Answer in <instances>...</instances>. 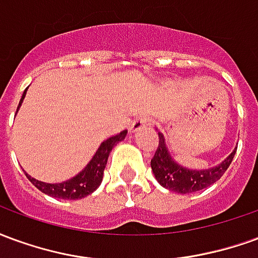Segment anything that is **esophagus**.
<instances>
[{
    "mask_svg": "<svg viewBox=\"0 0 258 258\" xmlns=\"http://www.w3.org/2000/svg\"><path fill=\"white\" fill-rule=\"evenodd\" d=\"M149 123H151V121H149V118L145 117V116H141V117H138L137 120L133 121L131 127H130V133H138V131H141V130H144L145 127H148Z\"/></svg>",
    "mask_w": 258,
    "mask_h": 258,
    "instance_id": "34e87169",
    "label": "esophagus"
}]
</instances>
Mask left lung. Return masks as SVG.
Returning a JSON list of instances; mask_svg holds the SVG:
<instances>
[{
    "instance_id": "1",
    "label": "left lung",
    "mask_w": 258,
    "mask_h": 258,
    "mask_svg": "<svg viewBox=\"0 0 258 258\" xmlns=\"http://www.w3.org/2000/svg\"><path fill=\"white\" fill-rule=\"evenodd\" d=\"M236 151H233L229 156L216 167L207 170H189L182 167L174 160L164 141V135L159 133V146L155 156L151 160L152 171L156 177L157 182L163 188L173 190L177 194H192L210 186L221 178L222 174L227 171L229 164L232 163Z\"/></svg>"
}]
</instances>
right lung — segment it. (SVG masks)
<instances>
[{
    "label": "right lung",
    "mask_w": 258,
    "mask_h": 258,
    "mask_svg": "<svg viewBox=\"0 0 258 258\" xmlns=\"http://www.w3.org/2000/svg\"><path fill=\"white\" fill-rule=\"evenodd\" d=\"M26 91L22 95V99L19 102V110L22 102L25 99ZM16 110V112H18ZM127 135V130L121 131L120 134L114 135L107 138L106 141H103L101 146L98 148V151L94 155V157L91 159V162L87 164L83 171H80L76 177L68 179L64 182H59V184H47V182H42L38 179L33 178L29 174H26V177L29 178L31 184L36 186L37 189H40L42 194L48 195V196H52V198H58V199H68V200H76V199H83L85 196L91 195L94 190L98 189V186L101 185L102 178H103V170L106 167L107 157L109 153L112 152L113 146L117 145L120 141H123Z\"/></svg>",
    "instance_id": "right-lung-1"
}]
</instances>
